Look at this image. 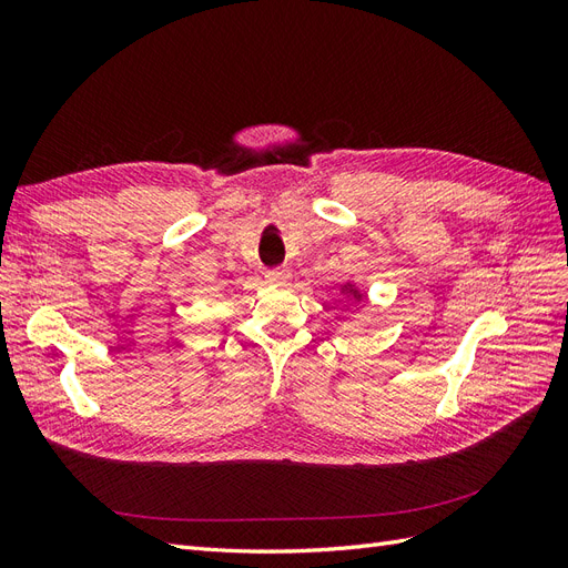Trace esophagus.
Listing matches in <instances>:
<instances>
[{
	"mask_svg": "<svg viewBox=\"0 0 568 568\" xmlns=\"http://www.w3.org/2000/svg\"><path fill=\"white\" fill-rule=\"evenodd\" d=\"M265 280H267L270 284L282 286V284H286V282L291 280V272L284 270V267H274V270H267V272H265Z\"/></svg>",
	"mask_w": 568,
	"mask_h": 568,
	"instance_id": "1",
	"label": "esophagus"
}]
</instances>
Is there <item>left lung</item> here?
<instances>
[{
  "label": "left lung",
  "mask_w": 568,
  "mask_h": 568,
  "mask_svg": "<svg viewBox=\"0 0 568 568\" xmlns=\"http://www.w3.org/2000/svg\"><path fill=\"white\" fill-rule=\"evenodd\" d=\"M341 294L346 296V298H351V301H357V303L365 298V296H363V291H359V288H357L355 284H351V282H346V284L341 286Z\"/></svg>",
  "instance_id": "left-lung-1"
}]
</instances>
